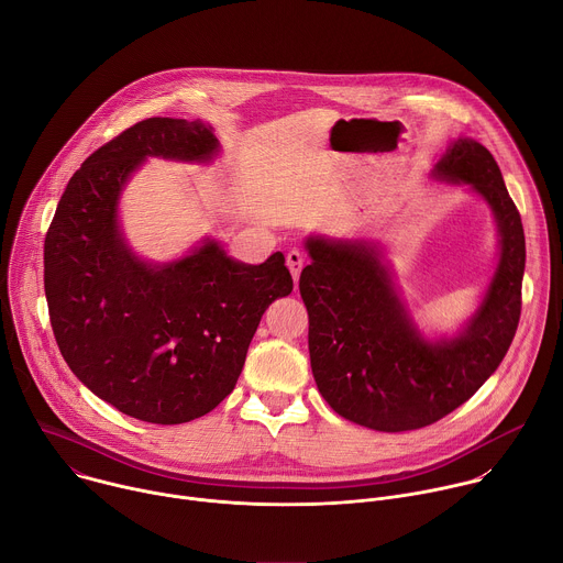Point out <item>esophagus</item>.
<instances>
[{
  "mask_svg": "<svg viewBox=\"0 0 563 563\" xmlns=\"http://www.w3.org/2000/svg\"><path fill=\"white\" fill-rule=\"evenodd\" d=\"M302 265H305V254H302L300 250H289V252H287V267H289V272H291V276H294L296 283H298V278H300Z\"/></svg>",
  "mask_w": 563,
  "mask_h": 563,
  "instance_id": "esophagus-1",
  "label": "esophagus"
}]
</instances>
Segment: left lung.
I'll list each match as a JSON object with an SVG mask.
<instances>
[{"label":"left lung","instance_id":"left-lung-1","mask_svg":"<svg viewBox=\"0 0 563 563\" xmlns=\"http://www.w3.org/2000/svg\"><path fill=\"white\" fill-rule=\"evenodd\" d=\"M434 178L470 185L495 211L501 258L488 294L452 341L430 343L400 305L378 252L358 240L307 238L300 274L309 313V358L318 391L343 419L378 432L437 423L484 385L504 361L521 316L526 238L493 153L459 137Z\"/></svg>","mask_w":563,"mask_h":563}]
</instances>
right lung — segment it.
<instances>
[{"mask_svg": "<svg viewBox=\"0 0 563 563\" xmlns=\"http://www.w3.org/2000/svg\"><path fill=\"white\" fill-rule=\"evenodd\" d=\"M200 120L148 118L93 151L68 180L44 240L51 328L70 372L122 415L176 426L231 394L265 309L294 289L285 256L263 265L216 243L172 265L124 245L118 196L146 155L209 159Z\"/></svg>", "mask_w": 563, "mask_h": 563, "instance_id": "obj_1", "label": "right lung"}]
</instances>
